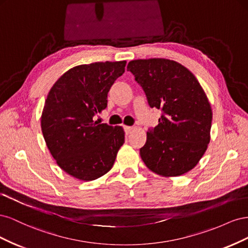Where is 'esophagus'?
Segmentation results:
<instances>
[{"mask_svg":"<svg viewBox=\"0 0 248 248\" xmlns=\"http://www.w3.org/2000/svg\"><path fill=\"white\" fill-rule=\"evenodd\" d=\"M132 127L131 126H124V130H125V133L126 134H129L131 131H132Z\"/></svg>","mask_w":248,"mask_h":248,"instance_id":"34e87169","label":"esophagus"}]
</instances>
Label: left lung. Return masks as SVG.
Segmentation results:
<instances>
[{"instance_id":"left-lung-1","label":"left lung","mask_w":248,"mask_h":248,"mask_svg":"<svg viewBox=\"0 0 248 248\" xmlns=\"http://www.w3.org/2000/svg\"><path fill=\"white\" fill-rule=\"evenodd\" d=\"M127 70L144 90L149 106L162 111L140 149L142 161L163 177L189 171L206 152L212 123L200 82L186 67L168 59L133 60Z\"/></svg>"}]
</instances>
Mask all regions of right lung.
I'll use <instances>...</instances> for the list:
<instances>
[{
	"mask_svg": "<svg viewBox=\"0 0 248 248\" xmlns=\"http://www.w3.org/2000/svg\"><path fill=\"white\" fill-rule=\"evenodd\" d=\"M125 65L126 61L76 66L48 92L41 116L43 138L58 166L74 178L92 181L106 175L124 144L121 126L93 119L107 108L108 93Z\"/></svg>",
	"mask_w": 248,
	"mask_h": 248,
	"instance_id": "add662e5",
	"label": "right lung"
}]
</instances>
